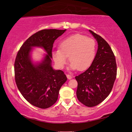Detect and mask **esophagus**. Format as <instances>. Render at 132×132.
Instances as JSON below:
<instances>
[{"mask_svg": "<svg viewBox=\"0 0 132 132\" xmlns=\"http://www.w3.org/2000/svg\"><path fill=\"white\" fill-rule=\"evenodd\" d=\"M66 76H67V77H68V79H71L73 78V77L71 76H70V75H66Z\"/></svg>", "mask_w": 132, "mask_h": 132, "instance_id": "esophagus-1", "label": "esophagus"}]
</instances>
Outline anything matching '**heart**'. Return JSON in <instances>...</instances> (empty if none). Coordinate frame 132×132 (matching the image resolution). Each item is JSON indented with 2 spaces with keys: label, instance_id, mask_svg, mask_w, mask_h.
Instances as JSON below:
<instances>
[{
  "label": "heart",
  "instance_id": "1",
  "mask_svg": "<svg viewBox=\"0 0 132 132\" xmlns=\"http://www.w3.org/2000/svg\"><path fill=\"white\" fill-rule=\"evenodd\" d=\"M59 48L52 51L53 59L58 68L63 69L68 63L69 56L70 69L84 71L93 63L97 46L94 39L76 34L62 40Z\"/></svg>",
  "mask_w": 132,
  "mask_h": 132
}]
</instances>
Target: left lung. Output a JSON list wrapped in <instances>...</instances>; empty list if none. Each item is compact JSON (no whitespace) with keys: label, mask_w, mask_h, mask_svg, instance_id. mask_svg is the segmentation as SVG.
Masks as SVG:
<instances>
[{"label":"left lung","mask_w":132,"mask_h":132,"mask_svg":"<svg viewBox=\"0 0 132 132\" xmlns=\"http://www.w3.org/2000/svg\"><path fill=\"white\" fill-rule=\"evenodd\" d=\"M98 42L95 59L89 68L75 77L78 86L76 91L79 101L88 107L101 103L110 94L117 77L115 57L107 42L91 30Z\"/></svg>","instance_id":"1"}]
</instances>
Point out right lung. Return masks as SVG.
I'll return each instance as SVG.
<instances>
[{"label": "right lung", "instance_id": "right-lung-1", "mask_svg": "<svg viewBox=\"0 0 132 132\" xmlns=\"http://www.w3.org/2000/svg\"><path fill=\"white\" fill-rule=\"evenodd\" d=\"M66 30H42L24 42L14 62L15 81L24 98L38 108L46 109L56 102L60 88L66 81L63 71L53 69L52 51L54 41ZM32 47H41L47 54L41 62L34 64L30 52Z\"/></svg>", "mask_w": 132, "mask_h": 132}]
</instances>
